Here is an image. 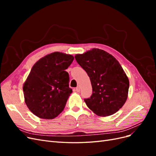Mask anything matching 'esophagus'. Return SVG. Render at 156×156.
Listing matches in <instances>:
<instances>
[{
    "instance_id": "1",
    "label": "esophagus",
    "mask_w": 156,
    "mask_h": 156,
    "mask_svg": "<svg viewBox=\"0 0 156 156\" xmlns=\"http://www.w3.org/2000/svg\"><path fill=\"white\" fill-rule=\"evenodd\" d=\"M75 90H76V92H80V87L79 86L77 87L76 88H75Z\"/></svg>"
}]
</instances>
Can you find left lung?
Returning a JSON list of instances; mask_svg holds the SVG:
<instances>
[{
    "mask_svg": "<svg viewBox=\"0 0 156 156\" xmlns=\"http://www.w3.org/2000/svg\"><path fill=\"white\" fill-rule=\"evenodd\" d=\"M75 58L91 81L92 94L84 100L87 107L100 116L116 112L126 101L129 87V79L119 61L99 49L77 54Z\"/></svg>",
    "mask_w": 156,
    "mask_h": 156,
    "instance_id": "8db88e82",
    "label": "left lung"
}]
</instances>
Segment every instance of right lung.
I'll list each match as a JSON object with an SVG mask.
<instances>
[{
  "instance_id": "right-lung-1",
  "label": "right lung",
  "mask_w": 156,
  "mask_h": 156,
  "mask_svg": "<svg viewBox=\"0 0 156 156\" xmlns=\"http://www.w3.org/2000/svg\"><path fill=\"white\" fill-rule=\"evenodd\" d=\"M73 59L71 55L55 52L33 66L23 89L26 105L34 115L53 119L62 112L72 92L65 70Z\"/></svg>"
}]
</instances>
